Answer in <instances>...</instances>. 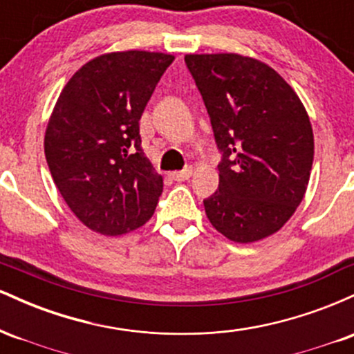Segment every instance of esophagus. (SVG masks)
Returning <instances> with one entry per match:
<instances>
[{"label":"esophagus","instance_id":"34e87169","mask_svg":"<svg viewBox=\"0 0 354 354\" xmlns=\"http://www.w3.org/2000/svg\"><path fill=\"white\" fill-rule=\"evenodd\" d=\"M191 174H193V168L188 166V168L181 169V171H173L171 174H169V176H171L174 181H185V180H189Z\"/></svg>","mask_w":354,"mask_h":354}]
</instances>
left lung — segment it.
Wrapping results in <instances>:
<instances>
[{"label":"left lung","mask_w":354,"mask_h":354,"mask_svg":"<svg viewBox=\"0 0 354 354\" xmlns=\"http://www.w3.org/2000/svg\"><path fill=\"white\" fill-rule=\"evenodd\" d=\"M221 151L219 186L205 200L211 225L234 243L284 226L301 203L315 154L306 109L263 61L236 53L186 55Z\"/></svg>","instance_id":"obj_1"}]
</instances>
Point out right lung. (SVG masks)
I'll list each match as a JSON object with an SVG mask.
<instances>
[{"label": "right lung", "instance_id": "right-lung-1", "mask_svg": "<svg viewBox=\"0 0 354 354\" xmlns=\"http://www.w3.org/2000/svg\"><path fill=\"white\" fill-rule=\"evenodd\" d=\"M173 55L116 51L80 68L64 84L44 135L61 196L91 231L120 236L143 226L163 178L141 148L140 120Z\"/></svg>", "mask_w": 354, "mask_h": 354}]
</instances>
